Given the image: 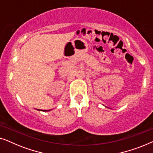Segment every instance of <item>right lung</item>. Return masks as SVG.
<instances>
[{"label": "right lung", "instance_id": "add662e5", "mask_svg": "<svg viewBox=\"0 0 153 153\" xmlns=\"http://www.w3.org/2000/svg\"><path fill=\"white\" fill-rule=\"evenodd\" d=\"M39 111H51V109L50 110H40V109H38Z\"/></svg>", "mask_w": 153, "mask_h": 153}]
</instances>
